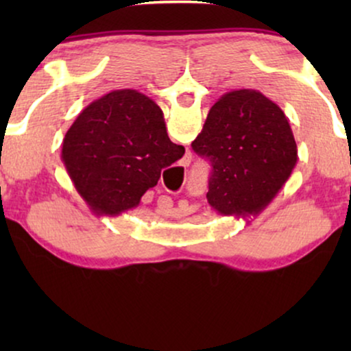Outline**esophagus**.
<instances>
[{
  "mask_svg": "<svg viewBox=\"0 0 351 351\" xmlns=\"http://www.w3.org/2000/svg\"><path fill=\"white\" fill-rule=\"evenodd\" d=\"M189 162H191V153H188V155L184 156V163L189 165Z\"/></svg>",
  "mask_w": 351,
  "mask_h": 351,
  "instance_id": "obj_1",
  "label": "esophagus"
}]
</instances>
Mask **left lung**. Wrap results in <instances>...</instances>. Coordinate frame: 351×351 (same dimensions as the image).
<instances>
[{
	"mask_svg": "<svg viewBox=\"0 0 351 351\" xmlns=\"http://www.w3.org/2000/svg\"><path fill=\"white\" fill-rule=\"evenodd\" d=\"M191 147L211 163L206 198L224 216L259 215L297 163L287 117L252 88L217 99Z\"/></svg>",
	"mask_w": 351,
	"mask_h": 351,
	"instance_id": "left-lung-1",
	"label": "left lung"
}]
</instances>
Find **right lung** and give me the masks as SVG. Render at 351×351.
Returning <instances> with one entry per match:
<instances>
[{
	"instance_id": "1",
	"label": "right lung",
	"mask_w": 351,
	"mask_h": 351,
	"mask_svg": "<svg viewBox=\"0 0 351 351\" xmlns=\"http://www.w3.org/2000/svg\"><path fill=\"white\" fill-rule=\"evenodd\" d=\"M184 155L167 134L162 108L134 88L112 90L87 106L62 143L79 195L97 215L136 208L163 168Z\"/></svg>"
}]
</instances>
